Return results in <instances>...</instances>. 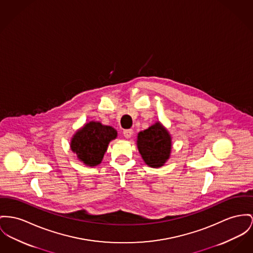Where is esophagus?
Wrapping results in <instances>:
<instances>
[{"instance_id":"1","label":"esophagus","mask_w":253,"mask_h":253,"mask_svg":"<svg viewBox=\"0 0 253 253\" xmlns=\"http://www.w3.org/2000/svg\"><path fill=\"white\" fill-rule=\"evenodd\" d=\"M132 135H133V130H132V129H126V130H124V136H125L126 139L130 138Z\"/></svg>"}]
</instances>
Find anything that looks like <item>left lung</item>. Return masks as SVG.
<instances>
[{
  "instance_id": "left-lung-1",
  "label": "left lung",
  "mask_w": 253,
  "mask_h": 253,
  "mask_svg": "<svg viewBox=\"0 0 253 253\" xmlns=\"http://www.w3.org/2000/svg\"><path fill=\"white\" fill-rule=\"evenodd\" d=\"M137 148L148 166L159 168L169 158L171 137L168 130L157 122L138 133Z\"/></svg>"
}]
</instances>
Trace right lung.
<instances>
[{
  "label": "right lung",
  "mask_w": 253,
  "mask_h": 253,
  "mask_svg": "<svg viewBox=\"0 0 253 253\" xmlns=\"http://www.w3.org/2000/svg\"><path fill=\"white\" fill-rule=\"evenodd\" d=\"M117 137V130L100 122H89L79 129L71 140V150L85 165H99L110 141Z\"/></svg>",
  "instance_id": "obj_1"
}]
</instances>
